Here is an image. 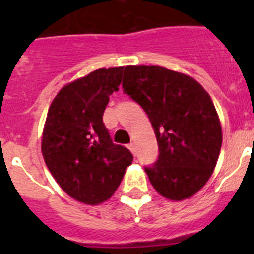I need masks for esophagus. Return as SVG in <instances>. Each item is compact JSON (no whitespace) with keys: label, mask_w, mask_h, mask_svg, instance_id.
Here are the masks:
<instances>
[{"label":"esophagus","mask_w":254,"mask_h":254,"mask_svg":"<svg viewBox=\"0 0 254 254\" xmlns=\"http://www.w3.org/2000/svg\"><path fill=\"white\" fill-rule=\"evenodd\" d=\"M128 149L131 150V152H132V154H133L134 156H136V146H134V143H133V142H131V143H129V145H128Z\"/></svg>","instance_id":"1"}]
</instances>
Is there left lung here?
<instances>
[{"label":"left lung","mask_w":254,"mask_h":254,"mask_svg":"<svg viewBox=\"0 0 254 254\" xmlns=\"http://www.w3.org/2000/svg\"><path fill=\"white\" fill-rule=\"evenodd\" d=\"M123 91L146 112L159 146L145 167L152 187L173 201L190 198L211 177L223 132L207 91L190 76L159 66H127Z\"/></svg>","instance_id":"obj_1"}]
</instances>
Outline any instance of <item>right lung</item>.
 I'll return each mask as SVG.
<instances>
[{"instance_id": "obj_1", "label": "right lung", "mask_w": 254, "mask_h": 254, "mask_svg": "<svg viewBox=\"0 0 254 254\" xmlns=\"http://www.w3.org/2000/svg\"><path fill=\"white\" fill-rule=\"evenodd\" d=\"M123 67L99 68L64 86L52 102L42 136L49 172L68 196L86 205L111 198L133 156L103 123Z\"/></svg>"}]
</instances>
